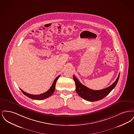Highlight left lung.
Masks as SVG:
<instances>
[{
  "instance_id": "left-lung-1",
  "label": "left lung",
  "mask_w": 134,
  "mask_h": 134,
  "mask_svg": "<svg viewBox=\"0 0 134 134\" xmlns=\"http://www.w3.org/2000/svg\"><path fill=\"white\" fill-rule=\"evenodd\" d=\"M119 77L120 74H119L116 80L115 81L114 83H113L110 86L107 88L99 90H94L90 89L83 85L74 75H73V80L75 83L76 90L77 94L83 99L87 101L93 102L101 100L108 94L116 86L119 81Z\"/></svg>"
}]
</instances>
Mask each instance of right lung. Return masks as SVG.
Wrapping results in <instances>:
<instances>
[{
    "label": "right lung",
    "mask_w": 134,
    "mask_h": 134,
    "mask_svg": "<svg viewBox=\"0 0 134 134\" xmlns=\"http://www.w3.org/2000/svg\"><path fill=\"white\" fill-rule=\"evenodd\" d=\"M60 76V75L58 76L56 78V79L54 80L53 83L52 84L51 87L50 88V89H49L47 91H46L45 93H42V94H40L39 95H34V94H29L27 93L26 92H25L24 91H23L22 89H20V90L21 91V92L25 95V96H27L28 97L32 99H35V100H42L45 98H47L49 97H50V96H52L53 94V93L54 92V91L55 90V86H56V81L58 80V79L59 78V77Z\"/></svg>",
    "instance_id": "right-lung-1"
}]
</instances>
